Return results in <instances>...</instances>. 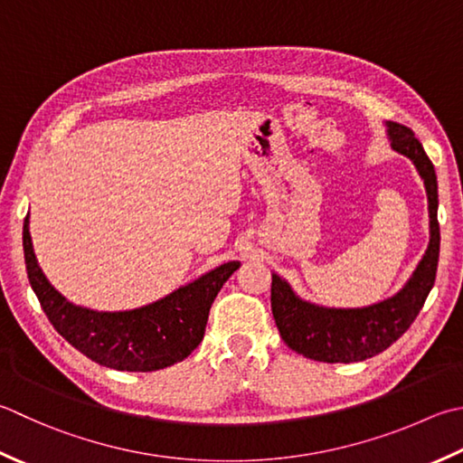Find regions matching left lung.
Instances as JSON below:
<instances>
[{
  "instance_id": "left-lung-1",
  "label": "left lung",
  "mask_w": 463,
  "mask_h": 463,
  "mask_svg": "<svg viewBox=\"0 0 463 463\" xmlns=\"http://www.w3.org/2000/svg\"><path fill=\"white\" fill-rule=\"evenodd\" d=\"M385 126L392 148L413 162L428 193V250L400 293L361 309H333L303 301L285 279L273 273L270 309L279 333L288 347L307 359L323 364H355L385 351L410 329L436 283L439 259L436 170L413 130L397 122Z\"/></svg>"
}]
</instances>
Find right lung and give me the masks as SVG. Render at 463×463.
I'll return each instance as SVG.
<instances>
[{
    "mask_svg": "<svg viewBox=\"0 0 463 463\" xmlns=\"http://www.w3.org/2000/svg\"><path fill=\"white\" fill-rule=\"evenodd\" d=\"M24 255L27 279L53 329L96 364L142 373L175 365L198 347L213 301L241 267L239 260L224 262L156 303L108 313L70 303L50 285L35 259L30 216L24 221Z\"/></svg>",
    "mask_w": 463,
    "mask_h": 463,
    "instance_id": "1",
    "label": "right lung"
}]
</instances>
